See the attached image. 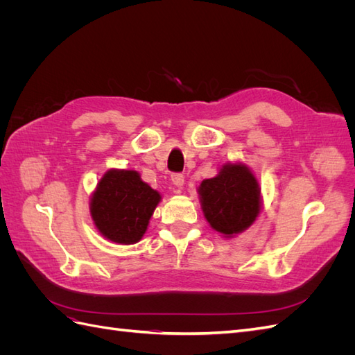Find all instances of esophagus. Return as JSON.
I'll return each instance as SVG.
<instances>
[{"label": "esophagus", "instance_id": "1", "mask_svg": "<svg viewBox=\"0 0 355 355\" xmlns=\"http://www.w3.org/2000/svg\"><path fill=\"white\" fill-rule=\"evenodd\" d=\"M171 182H173L175 187L182 188L185 184V178H184V175H180V173H173V175H171Z\"/></svg>", "mask_w": 355, "mask_h": 355}]
</instances>
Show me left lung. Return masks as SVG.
<instances>
[{
    "label": "left lung",
    "mask_w": 355,
    "mask_h": 355,
    "mask_svg": "<svg viewBox=\"0 0 355 355\" xmlns=\"http://www.w3.org/2000/svg\"><path fill=\"white\" fill-rule=\"evenodd\" d=\"M201 207L213 230L232 237L256 220L261 210V189L243 164L223 166L216 178L201 182Z\"/></svg>",
    "instance_id": "8db88e82"
}]
</instances>
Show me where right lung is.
<instances>
[{"label": "right lung", "instance_id": "right-lung-1", "mask_svg": "<svg viewBox=\"0 0 355 355\" xmlns=\"http://www.w3.org/2000/svg\"><path fill=\"white\" fill-rule=\"evenodd\" d=\"M161 196L135 170L106 171L96 188L90 213L96 228L118 244H135L144 237Z\"/></svg>", "mask_w": 355, "mask_h": 355}]
</instances>
